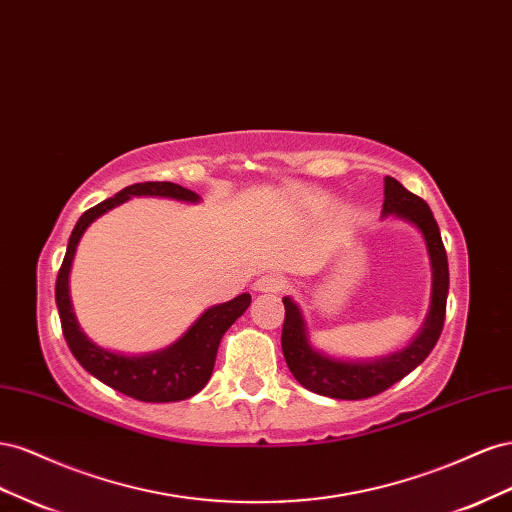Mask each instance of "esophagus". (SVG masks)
<instances>
[{
  "mask_svg": "<svg viewBox=\"0 0 512 512\" xmlns=\"http://www.w3.org/2000/svg\"><path fill=\"white\" fill-rule=\"evenodd\" d=\"M283 287V281L279 279V276L274 274H266V276H259V279L255 281L253 289L257 291V294H276V291H281Z\"/></svg>",
  "mask_w": 512,
  "mask_h": 512,
  "instance_id": "esophagus-1",
  "label": "esophagus"
}]
</instances>
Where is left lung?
<instances>
[{
    "label": "left lung",
    "instance_id": "left-lung-1",
    "mask_svg": "<svg viewBox=\"0 0 512 512\" xmlns=\"http://www.w3.org/2000/svg\"><path fill=\"white\" fill-rule=\"evenodd\" d=\"M382 218H399L414 225L427 246L431 264V302L425 324L403 349L375 358H337L321 352L306 330L302 309L294 298L285 296V324L281 334L283 356L298 382L311 392L332 399H369L397 384L425 360L440 339L446 317L448 298V259L431 208L420 197L407 191L390 175L384 178V210Z\"/></svg>",
    "mask_w": 512,
    "mask_h": 512
}]
</instances>
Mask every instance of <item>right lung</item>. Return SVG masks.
<instances>
[{
    "label": "right lung",
    "instance_id": "right-lung-1",
    "mask_svg": "<svg viewBox=\"0 0 512 512\" xmlns=\"http://www.w3.org/2000/svg\"><path fill=\"white\" fill-rule=\"evenodd\" d=\"M130 197H163L184 203H199L201 197L188 188L173 182H143L126 186L118 195L105 199L98 206L83 212L75 229L70 233L66 257L62 261L60 274L55 283V302L60 311L64 339L72 356L79 360L81 367L100 379L102 384L118 390L126 397H133L145 403H171L193 397L203 386L214 369V360L223 334L251 304V294H240L223 304H214L203 311L195 324L188 328L178 341L165 349L150 354H122L113 349L100 347L81 330L75 309L70 300V270L75 261L77 246L85 229L96 218L109 210L122 206Z\"/></svg>",
    "mask_w": 512,
    "mask_h": 512
}]
</instances>
